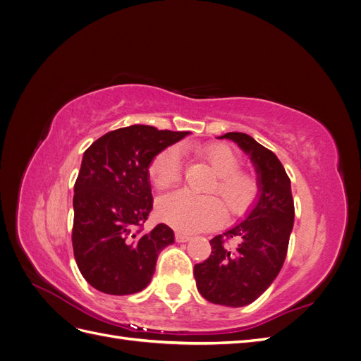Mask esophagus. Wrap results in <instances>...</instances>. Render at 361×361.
Here are the masks:
<instances>
[{
    "instance_id": "1",
    "label": "esophagus",
    "mask_w": 361,
    "mask_h": 361,
    "mask_svg": "<svg viewBox=\"0 0 361 361\" xmlns=\"http://www.w3.org/2000/svg\"><path fill=\"white\" fill-rule=\"evenodd\" d=\"M176 241L178 243H188L191 239V235L190 233H183V232H176Z\"/></svg>"
}]
</instances>
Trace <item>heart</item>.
<instances>
[{
	"instance_id": "b5f03b06",
	"label": "heart",
	"mask_w": 361,
	"mask_h": 361,
	"mask_svg": "<svg viewBox=\"0 0 361 361\" xmlns=\"http://www.w3.org/2000/svg\"><path fill=\"white\" fill-rule=\"evenodd\" d=\"M199 155L209 162L216 174L212 191L218 192L233 214H244L257 194V183L253 176L239 171V157L226 145H207L200 147ZM152 183L158 190H167L182 178L180 149L171 146L154 158L149 167ZM158 214L162 221L180 228L197 232L221 224L226 218V207L215 195H197L190 191H178L158 202Z\"/></svg>"
}]
</instances>
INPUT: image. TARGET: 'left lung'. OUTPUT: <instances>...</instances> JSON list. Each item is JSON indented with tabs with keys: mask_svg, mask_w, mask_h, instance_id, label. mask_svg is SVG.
Returning a JSON list of instances; mask_svg holds the SVG:
<instances>
[{
	"mask_svg": "<svg viewBox=\"0 0 361 361\" xmlns=\"http://www.w3.org/2000/svg\"><path fill=\"white\" fill-rule=\"evenodd\" d=\"M218 138L241 147L257 173L259 199L245 220L211 239V256L194 267L202 297L227 307H244L264 293L285 264L293 227L290 179L279 158L243 133Z\"/></svg>",
	"mask_w": 361,
	"mask_h": 361,
	"instance_id": "left-lung-1",
	"label": "left lung"
}]
</instances>
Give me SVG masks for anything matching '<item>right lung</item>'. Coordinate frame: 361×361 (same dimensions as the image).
<instances>
[{
  "mask_svg": "<svg viewBox=\"0 0 361 361\" xmlns=\"http://www.w3.org/2000/svg\"><path fill=\"white\" fill-rule=\"evenodd\" d=\"M190 133L133 125L106 133L84 152L73 187V256L90 286L110 295L143 290L158 255L174 243L167 224L143 233L154 206L149 167Z\"/></svg>",
  "mask_w": 361,
  "mask_h": 361,
  "instance_id": "1",
  "label": "right lung"
}]
</instances>
